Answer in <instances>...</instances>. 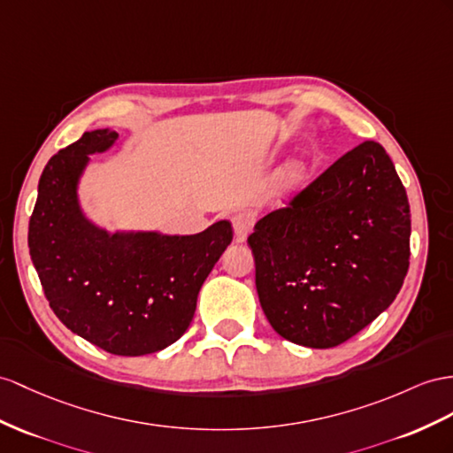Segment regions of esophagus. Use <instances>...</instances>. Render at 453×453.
<instances>
[{"label": "esophagus", "mask_w": 453, "mask_h": 453, "mask_svg": "<svg viewBox=\"0 0 453 453\" xmlns=\"http://www.w3.org/2000/svg\"><path fill=\"white\" fill-rule=\"evenodd\" d=\"M254 226V216L250 212H239L234 216V234L235 241H245L247 235L252 231Z\"/></svg>", "instance_id": "34e87169"}]
</instances>
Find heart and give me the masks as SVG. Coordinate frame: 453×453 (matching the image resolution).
<instances>
[{"label":"heart","mask_w":453,"mask_h":453,"mask_svg":"<svg viewBox=\"0 0 453 453\" xmlns=\"http://www.w3.org/2000/svg\"><path fill=\"white\" fill-rule=\"evenodd\" d=\"M306 178V168L303 165H288L277 176V188L281 191H293Z\"/></svg>","instance_id":"b5f03b06"}]
</instances>
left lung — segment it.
Returning <instances> with one entry per match:
<instances>
[{"label": "left lung", "mask_w": 453, "mask_h": 453, "mask_svg": "<svg viewBox=\"0 0 453 453\" xmlns=\"http://www.w3.org/2000/svg\"><path fill=\"white\" fill-rule=\"evenodd\" d=\"M410 203L387 150L364 142L258 219L257 291L283 339L333 348L385 311L410 268Z\"/></svg>", "instance_id": "obj_1"}]
</instances>
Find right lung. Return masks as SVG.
Returning a JSON list of instances; mask_svg holds the SVG:
<instances>
[{"instance_id": "obj_1", "label": "right lung", "mask_w": 453, "mask_h": 453, "mask_svg": "<svg viewBox=\"0 0 453 453\" xmlns=\"http://www.w3.org/2000/svg\"><path fill=\"white\" fill-rule=\"evenodd\" d=\"M114 130L86 132L45 165L28 226L34 268L55 316L116 356H145L188 331L196 296L234 239L227 219L195 235L114 231L82 212L78 183Z\"/></svg>"}]
</instances>
